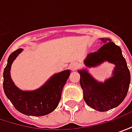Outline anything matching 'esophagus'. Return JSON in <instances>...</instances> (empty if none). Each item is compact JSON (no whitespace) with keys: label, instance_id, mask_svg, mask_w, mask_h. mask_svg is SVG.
Listing matches in <instances>:
<instances>
[{"label":"esophagus","instance_id":"1","mask_svg":"<svg viewBox=\"0 0 132 132\" xmlns=\"http://www.w3.org/2000/svg\"><path fill=\"white\" fill-rule=\"evenodd\" d=\"M80 67V64L77 63V62H73L71 64H70V69L73 70V71H75V70H77V69Z\"/></svg>","mask_w":132,"mask_h":132}]
</instances>
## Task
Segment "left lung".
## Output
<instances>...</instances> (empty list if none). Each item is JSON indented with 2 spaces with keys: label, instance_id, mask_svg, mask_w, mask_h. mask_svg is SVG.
Returning <instances> with one entry per match:
<instances>
[{
  "label": "left lung",
  "instance_id": "1",
  "mask_svg": "<svg viewBox=\"0 0 132 132\" xmlns=\"http://www.w3.org/2000/svg\"><path fill=\"white\" fill-rule=\"evenodd\" d=\"M104 45L87 55L85 65L92 67L108 61L115 65L113 76L104 83L95 80L86 69L79 70L80 83L86 104L99 112H106L118 106L128 93L131 75L121 49L109 38L100 39Z\"/></svg>",
  "mask_w": 132,
  "mask_h": 132
}]
</instances>
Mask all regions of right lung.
Wrapping results in <instances>:
<instances>
[{
  "mask_svg": "<svg viewBox=\"0 0 132 132\" xmlns=\"http://www.w3.org/2000/svg\"><path fill=\"white\" fill-rule=\"evenodd\" d=\"M23 51L18 49L9 55L3 70V90L14 108L20 113L30 116H43L53 112L58 106L63 88L70 75L69 70L54 75L40 88L34 91H22L13 83L10 76L11 66Z\"/></svg>",
  "mask_w": 132,
  "mask_h": 132,
  "instance_id": "right-lung-1",
  "label": "right lung"
}]
</instances>
